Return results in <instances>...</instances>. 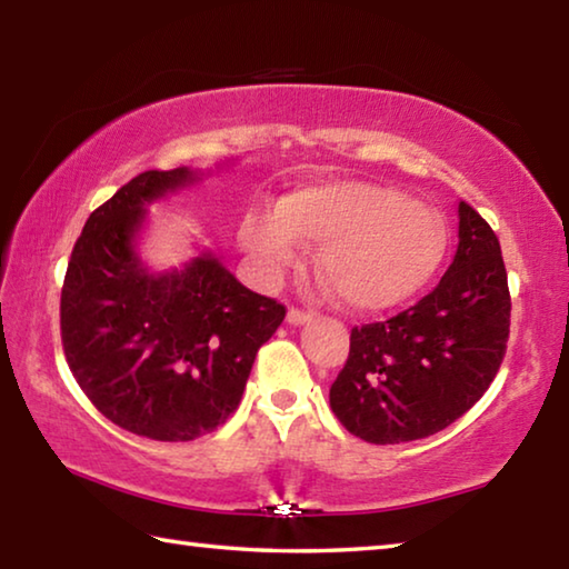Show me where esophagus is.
Here are the masks:
<instances>
[{"label": "esophagus", "instance_id": "1", "mask_svg": "<svg viewBox=\"0 0 569 569\" xmlns=\"http://www.w3.org/2000/svg\"><path fill=\"white\" fill-rule=\"evenodd\" d=\"M288 323H293V326H301V323H308L311 321V313L308 311H303V308H288Z\"/></svg>", "mask_w": 569, "mask_h": 569}]
</instances>
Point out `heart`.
<instances>
[{
  "mask_svg": "<svg viewBox=\"0 0 569 569\" xmlns=\"http://www.w3.org/2000/svg\"><path fill=\"white\" fill-rule=\"evenodd\" d=\"M240 240L266 276L301 261V240L321 246L319 273L333 293L356 311H387L437 276L449 230L439 210L399 190L333 180L291 192L278 213H250Z\"/></svg>",
  "mask_w": 569,
  "mask_h": 569,
  "instance_id": "obj_1",
  "label": "heart"
}]
</instances>
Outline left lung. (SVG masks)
I'll return each mask as SVG.
<instances>
[{
  "label": "left lung",
  "mask_w": 569,
  "mask_h": 569,
  "mask_svg": "<svg viewBox=\"0 0 569 569\" xmlns=\"http://www.w3.org/2000/svg\"><path fill=\"white\" fill-rule=\"evenodd\" d=\"M509 311L499 240L461 200L455 261L435 291L389 321L351 329L349 359L329 391L336 419L369 445L447 429L495 381Z\"/></svg>",
  "instance_id": "1"
}]
</instances>
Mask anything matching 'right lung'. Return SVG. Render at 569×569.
Wrapping results in <instances>:
<instances>
[{
  "mask_svg": "<svg viewBox=\"0 0 569 569\" xmlns=\"http://www.w3.org/2000/svg\"><path fill=\"white\" fill-rule=\"evenodd\" d=\"M198 180L146 170L92 210L60 301L64 359L102 417L138 437L190 441L238 409L256 353L286 306L246 288L213 253L150 273L134 240L146 206Z\"/></svg>",
  "mask_w": 569,
  "mask_h": 569,
  "instance_id": "right-lung-1",
  "label": "right lung"
}]
</instances>
